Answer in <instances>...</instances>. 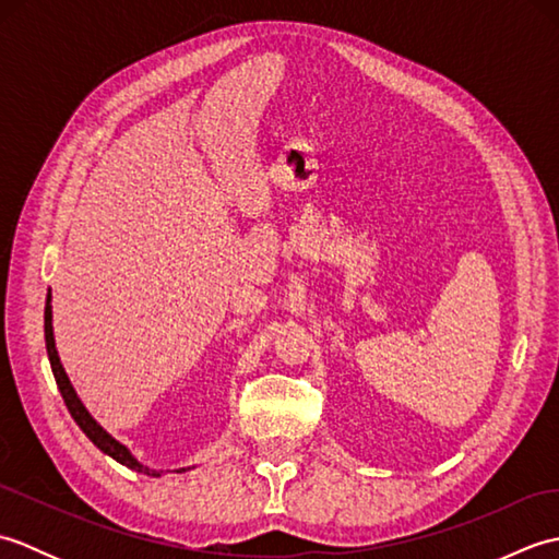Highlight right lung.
I'll return each instance as SVG.
<instances>
[{
    "instance_id": "1",
    "label": "right lung",
    "mask_w": 559,
    "mask_h": 559,
    "mask_svg": "<svg viewBox=\"0 0 559 559\" xmlns=\"http://www.w3.org/2000/svg\"><path fill=\"white\" fill-rule=\"evenodd\" d=\"M45 346H47V358H50V367H52V374H55V382L59 386V394H62L67 408L71 413V418L76 420V425L81 427L83 432H86V437L91 439L93 444H96L103 454L112 456L115 461H120L122 466L132 468V471H139L144 473V476H160V471H153V468H146L141 466V463L129 454V449L124 444L117 442V439H112L108 432L103 430V427L91 418V413L83 408V403L79 401L74 386L69 384V377L64 372L62 362H59V355H57V348H55V336H52V307H50V293H47V302H45ZM189 468H180L177 473H185Z\"/></svg>"
}]
</instances>
